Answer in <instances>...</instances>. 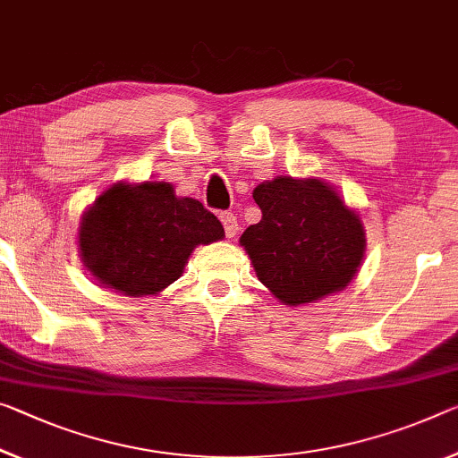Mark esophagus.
<instances>
[{"mask_svg":"<svg viewBox=\"0 0 458 458\" xmlns=\"http://www.w3.org/2000/svg\"><path fill=\"white\" fill-rule=\"evenodd\" d=\"M220 220L224 224V230H226V236L228 238L238 234V220H236L234 214H232V212H222L220 214Z\"/></svg>","mask_w":458,"mask_h":458,"instance_id":"esophagus-1","label":"esophagus"}]
</instances>
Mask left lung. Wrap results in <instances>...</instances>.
Segmentation results:
<instances>
[{"label": "left lung", "instance_id": "8db88e82", "mask_svg": "<svg viewBox=\"0 0 458 458\" xmlns=\"http://www.w3.org/2000/svg\"><path fill=\"white\" fill-rule=\"evenodd\" d=\"M252 198L263 217L241 244L281 303H311L351 283L365 257V228L332 185L277 177L257 185Z\"/></svg>", "mask_w": 458, "mask_h": 458}]
</instances>
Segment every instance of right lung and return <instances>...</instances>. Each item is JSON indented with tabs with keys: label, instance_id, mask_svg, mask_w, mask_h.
<instances>
[{
	"label": "right lung",
	"instance_id": "1",
	"mask_svg": "<svg viewBox=\"0 0 458 458\" xmlns=\"http://www.w3.org/2000/svg\"><path fill=\"white\" fill-rule=\"evenodd\" d=\"M222 238L220 220L171 183H115L83 214L79 252L101 285L142 297L177 281L195 246Z\"/></svg>",
	"mask_w": 458,
	"mask_h": 458
}]
</instances>
